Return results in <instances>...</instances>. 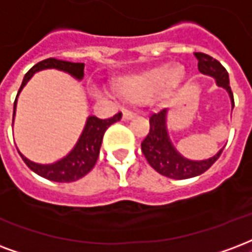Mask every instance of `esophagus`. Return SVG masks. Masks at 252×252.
Masks as SVG:
<instances>
[{"instance_id":"esophagus-1","label":"esophagus","mask_w":252,"mask_h":252,"mask_svg":"<svg viewBox=\"0 0 252 252\" xmlns=\"http://www.w3.org/2000/svg\"><path fill=\"white\" fill-rule=\"evenodd\" d=\"M135 116H136L135 112H131V111L123 112V119H124V120H131V119H133Z\"/></svg>"}]
</instances>
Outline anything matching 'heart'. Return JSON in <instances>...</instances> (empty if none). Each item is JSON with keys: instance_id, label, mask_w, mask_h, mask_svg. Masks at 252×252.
Listing matches in <instances>:
<instances>
[{"instance_id": "b5f03b06", "label": "heart", "mask_w": 252, "mask_h": 252, "mask_svg": "<svg viewBox=\"0 0 252 252\" xmlns=\"http://www.w3.org/2000/svg\"><path fill=\"white\" fill-rule=\"evenodd\" d=\"M186 79L182 65H159L139 73L121 76L115 80L113 88L121 100L131 104H145L154 100H167L176 92Z\"/></svg>"}]
</instances>
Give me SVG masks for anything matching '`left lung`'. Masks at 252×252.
Listing matches in <instances>:
<instances>
[{
	"label": "left lung",
	"instance_id": "8db88e82",
	"mask_svg": "<svg viewBox=\"0 0 252 252\" xmlns=\"http://www.w3.org/2000/svg\"><path fill=\"white\" fill-rule=\"evenodd\" d=\"M197 68L200 73L215 79L216 85L225 89L234 108V94L231 92L228 73L218 60L204 53H195ZM141 151L145 159L155 171L171 179H189L202 175L215 163L220 156L221 148L212 158L206 160H189L184 158L169 139L167 131V109L152 113L150 116V133L141 143Z\"/></svg>",
	"mask_w": 252,
	"mask_h": 252
}]
</instances>
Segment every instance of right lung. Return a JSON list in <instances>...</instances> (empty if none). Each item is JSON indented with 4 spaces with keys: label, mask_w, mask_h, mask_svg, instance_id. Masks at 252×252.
<instances>
[{
    "label": "right lung",
    "mask_w": 252,
    "mask_h": 252,
    "mask_svg": "<svg viewBox=\"0 0 252 252\" xmlns=\"http://www.w3.org/2000/svg\"><path fill=\"white\" fill-rule=\"evenodd\" d=\"M84 66H85L84 63H70V61L57 59H46L44 61H40L25 74V77L22 80L21 88L17 93V97L36 72H40L44 69H59L80 81L84 79ZM17 97L14 101V107H13V120H14V115H16ZM120 119L121 113H117L111 119H105V120H101L96 116H89L73 150L63 159L57 160L55 163H34V161L27 159L20 151H18V154L21 155L22 160L25 161L28 167L42 178L52 180V182H59V183L76 182L85 176L94 167V164L97 161L98 154H100L102 136L108 129V126H112L113 123H116Z\"/></svg>",
    "instance_id": "1"
}]
</instances>
